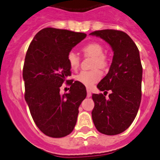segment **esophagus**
Instances as JSON below:
<instances>
[{"instance_id": "1", "label": "esophagus", "mask_w": 160, "mask_h": 160, "mask_svg": "<svg viewBox=\"0 0 160 160\" xmlns=\"http://www.w3.org/2000/svg\"><path fill=\"white\" fill-rule=\"evenodd\" d=\"M87 90V97H88V98H89V97H91V90H90V89H86Z\"/></svg>"}]
</instances>
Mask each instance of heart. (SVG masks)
Masks as SVG:
<instances>
[{
    "instance_id": "heart-1",
    "label": "heart",
    "mask_w": 160,
    "mask_h": 160,
    "mask_svg": "<svg viewBox=\"0 0 160 160\" xmlns=\"http://www.w3.org/2000/svg\"><path fill=\"white\" fill-rule=\"evenodd\" d=\"M84 56L89 57L93 59L92 68L98 67L104 69L107 67L108 62L105 56V48L99 42H93L87 44L82 48ZM67 62L71 70L76 71L80 66V57L74 52H70L67 55ZM102 74L98 69H93L92 71H81L76 76V79L78 82L87 87H91L93 84L98 82L101 79Z\"/></svg>"
}]
</instances>
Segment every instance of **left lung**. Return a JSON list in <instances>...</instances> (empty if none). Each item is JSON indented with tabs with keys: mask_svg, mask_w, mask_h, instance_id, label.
Returning <instances> with one entry per match:
<instances>
[{
	"mask_svg": "<svg viewBox=\"0 0 160 160\" xmlns=\"http://www.w3.org/2000/svg\"><path fill=\"white\" fill-rule=\"evenodd\" d=\"M89 34L105 40L113 51L109 71L97 85L103 94L108 90L111 93L108 100L102 93H93V124L102 134H120L131 126L141 104L142 66L139 50L122 31L103 29Z\"/></svg>",
	"mask_w": 160,
	"mask_h": 160,
	"instance_id": "8db88e82",
	"label": "left lung"
}]
</instances>
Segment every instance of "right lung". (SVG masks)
<instances>
[{
    "label": "right lung",
    "instance_id": "add662e5",
    "mask_svg": "<svg viewBox=\"0 0 160 160\" xmlns=\"http://www.w3.org/2000/svg\"><path fill=\"white\" fill-rule=\"evenodd\" d=\"M85 37L84 33L45 28L35 35L26 52L24 98L36 126L50 137H64L73 131L86 97L85 86L72 80L67 82L69 93L59 94V87L71 75L67 55Z\"/></svg>",
    "mask_w": 160,
    "mask_h": 160
}]
</instances>
